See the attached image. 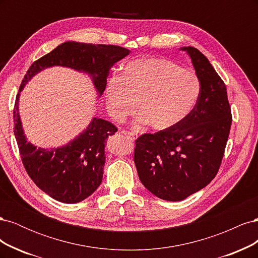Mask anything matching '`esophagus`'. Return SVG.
Masks as SVG:
<instances>
[{"label":"esophagus","instance_id":"34e87169","mask_svg":"<svg viewBox=\"0 0 258 258\" xmlns=\"http://www.w3.org/2000/svg\"><path fill=\"white\" fill-rule=\"evenodd\" d=\"M122 134L126 136L128 139H130V140H136L137 139V137H138V135L136 134L135 131H128V130H123L122 131Z\"/></svg>","mask_w":258,"mask_h":258}]
</instances>
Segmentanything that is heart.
Instances as JSON below:
<instances>
[{"mask_svg": "<svg viewBox=\"0 0 258 258\" xmlns=\"http://www.w3.org/2000/svg\"><path fill=\"white\" fill-rule=\"evenodd\" d=\"M197 75L162 58L132 60L113 77L106 87V102L115 119L135 113L140 121L155 130L175 127L190 114L200 97Z\"/></svg>", "mask_w": 258, "mask_h": 258, "instance_id": "1", "label": "heart"}]
</instances>
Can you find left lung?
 <instances>
[{
	"instance_id": "1",
	"label": "left lung",
	"mask_w": 258,
	"mask_h": 258,
	"mask_svg": "<svg viewBox=\"0 0 258 258\" xmlns=\"http://www.w3.org/2000/svg\"><path fill=\"white\" fill-rule=\"evenodd\" d=\"M200 82L190 114L167 130L136 140L140 181L156 197L179 201L206 187L218 172L232 121L225 83L204 53L183 47Z\"/></svg>"
}]
</instances>
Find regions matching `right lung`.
<instances>
[{
  "mask_svg": "<svg viewBox=\"0 0 258 258\" xmlns=\"http://www.w3.org/2000/svg\"><path fill=\"white\" fill-rule=\"evenodd\" d=\"M129 52L115 45L66 42L31 64L19 91L42 70L60 66L88 73L101 96L105 90L110 69ZM18 105L19 93L14 107V134L23 167L31 179L48 196L64 204H76L89 197L102 182L106 139L115 135L117 128L110 121L93 118L73 141L46 150L27 141Z\"/></svg>",
  "mask_w": 258,
  "mask_h": 258,
  "instance_id": "1",
  "label": "right lung"
}]
</instances>
